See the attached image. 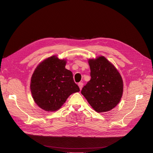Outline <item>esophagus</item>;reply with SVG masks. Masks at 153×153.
<instances>
[{
  "instance_id": "obj_1",
  "label": "esophagus",
  "mask_w": 153,
  "mask_h": 153,
  "mask_svg": "<svg viewBox=\"0 0 153 153\" xmlns=\"http://www.w3.org/2000/svg\"><path fill=\"white\" fill-rule=\"evenodd\" d=\"M78 85H79V89L81 90L82 88V86H83V83H82V82H79V83L78 84Z\"/></svg>"
}]
</instances>
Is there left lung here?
Listing matches in <instances>:
<instances>
[{
  "instance_id": "obj_1",
  "label": "left lung",
  "mask_w": 153,
  "mask_h": 153,
  "mask_svg": "<svg viewBox=\"0 0 153 153\" xmlns=\"http://www.w3.org/2000/svg\"><path fill=\"white\" fill-rule=\"evenodd\" d=\"M91 79L81 94L98 113L110 111L117 106L123 94V81L115 66L105 57L89 59Z\"/></svg>"
}]
</instances>
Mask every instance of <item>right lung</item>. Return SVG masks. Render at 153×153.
Listing matches in <instances>:
<instances>
[{
	"label": "right lung",
	"instance_id": "1",
	"mask_svg": "<svg viewBox=\"0 0 153 153\" xmlns=\"http://www.w3.org/2000/svg\"><path fill=\"white\" fill-rule=\"evenodd\" d=\"M66 61L56 56L40 63L32 75L30 89L37 105L48 111L58 110L72 94L79 92Z\"/></svg>",
	"mask_w": 153,
	"mask_h": 153
}]
</instances>
